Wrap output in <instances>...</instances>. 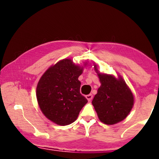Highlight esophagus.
<instances>
[{
	"instance_id": "esophagus-1",
	"label": "esophagus",
	"mask_w": 159,
	"mask_h": 159,
	"mask_svg": "<svg viewBox=\"0 0 159 159\" xmlns=\"http://www.w3.org/2000/svg\"><path fill=\"white\" fill-rule=\"evenodd\" d=\"M86 98L88 99V101H90L91 100L93 99V95L92 94H89L86 95Z\"/></svg>"
}]
</instances>
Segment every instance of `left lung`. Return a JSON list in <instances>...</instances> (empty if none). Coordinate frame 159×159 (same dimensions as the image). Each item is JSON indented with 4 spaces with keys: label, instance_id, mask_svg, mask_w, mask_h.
Wrapping results in <instances>:
<instances>
[{
    "label": "left lung",
    "instance_id": "obj_1",
    "mask_svg": "<svg viewBox=\"0 0 159 159\" xmlns=\"http://www.w3.org/2000/svg\"><path fill=\"white\" fill-rule=\"evenodd\" d=\"M98 77L101 85L92 103L102 122L114 125L129 114L133 106V95L122 78L116 80L104 74H98Z\"/></svg>",
    "mask_w": 159,
    "mask_h": 159
}]
</instances>
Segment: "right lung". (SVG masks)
<instances>
[{
  "label": "right lung",
  "mask_w": 159,
  "mask_h": 159,
  "mask_svg": "<svg viewBox=\"0 0 159 159\" xmlns=\"http://www.w3.org/2000/svg\"><path fill=\"white\" fill-rule=\"evenodd\" d=\"M82 68L71 59L60 61L50 67L37 86V99L43 114L58 125H70L77 119L88 100L80 93L79 76Z\"/></svg>",
  "instance_id": "obj_1"
}]
</instances>
